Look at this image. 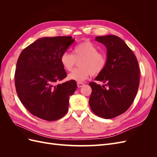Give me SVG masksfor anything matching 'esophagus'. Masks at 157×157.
Instances as JSON below:
<instances>
[{
    "label": "esophagus",
    "mask_w": 157,
    "mask_h": 157,
    "mask_svg": "<svg viewBox=\"0 0 157 157\" xmlns=\"http://www.w3.org/2000/svg\"><path fill=\"white\" fill-rule=\"evenodd\" d=\"M84 84L82 83V82H77V86H78V88L82 87V86H84Z\"/></svg>",
    "instance_id": "obj_1"
}]
</instances>
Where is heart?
I'll return each mask as SVG.
<instances>
[{"label": "heart", "mask_w": 157, "mask_h": 157, "mask_svg": "<svg viewBox=\"0 0 157 157\" xmlns=\"http://www.w3.org/2000/svg\"><path fill=\"white\" fill-rule=\"evenodd\" d=\"M80 67L75 69L68 75V79L78 82L87 79L90 75H97L105 69L107 59L105 56L98 52V47L86 40L75 46L73 54L65 52L61 54L60 61L65 70L71 71L74 67L76 60Z\"/></svg>", "instance_id": "1"}]
</instances>
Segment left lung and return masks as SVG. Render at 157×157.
Returning a JSON list of instances; mask_svg holds the SVG:
<instances>
[{"instance_id": "obj_1", "label": "left lung", "mask_w": 157, "mask_h": 157, "mask_svg": "<svg viewBox=\"0 0 157 157\" xmlns=\"http://www.w3.org/2000/svg\"><path fill=\"white\" fill-rule=\"evenodd\" d=\"M96 40L107 48L106 66L95 78L105 84L89 83L92 90L89 104L96 115L109 119L124 113L132 105L138 90L140 71L136 56L121 38L99 36Z\"/></svg>"}]
</instances>
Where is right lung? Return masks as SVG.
<instances>
[{
    "label": "right lung",
    "mask_w": 157,
    "mask_h": 157,
    "mask_svg": "<svg viewBox=\"0 0 157 157\" xmlns=\"http://www.w3.org/2000/svg\"><path fill=\"white\" fill-rule=\"evenodd\" d=\"M74 42L72 36L40 38L19 56L16 92L23 105L34 116L54 121L67 113L69 97L77 89V83L74 80L58 82L67 77L61 56Z\"/></svg>",
    "instance_id": "obj_1"
}]
</instances>
